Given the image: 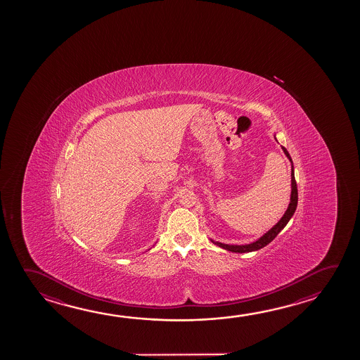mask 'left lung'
<instances>
[{"label": "left lung", "instance_id": "8db88e82", "mask_svg": "<svg viewBox=\"0 0 360 360\" xmlns=\"http://www.w3.org/2000/svg\"><path fill=\"white\" fill-rule=\"evenodd\" d=\"M283 149L284 154L287 155V158L290 159V153L287 152L285 148ZM290 178H292V192H290V206L287 208L285 214H283V217L279 220L277 225L271 227V230L268 233H264L260 239L254 241L252 244H248V245H227V244H222V243H214L216 245L220 246L222 249H226L229 252H255L259 250L262 248H264L265 245H268L271 243V240H274V238L277 236L278 233H281L283 230L284 226L288 224V221L290 220V217L295 214L297 207V202H298V191H297V183L295 179V172H293V165H292V173H290Z\"/></svg>", "mask_w": 360, "mask_h": 360}]
</instances>
